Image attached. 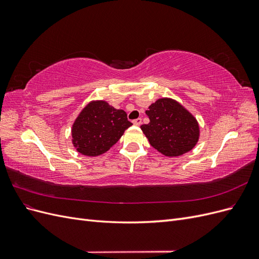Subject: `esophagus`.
<instances>
[{"label": "esophagus", "mask_w": 259, "mask_h": 259, "mask_svg": "<svg viewBox=\"0 0 259 259\" xmlns=\"http://www.w3.org/2000/svg\"><path fill=\"white\" fill-rule=\"evenodd\" d=\"M133 124L136 125V126H139V125L142 124V119H140V117H138V119L133 120Z\"/></svg>", "instance_id": "obj_1"}]
</instances>
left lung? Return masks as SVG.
Instances as JSON below:
<instances>
[{
    "label": "left lung",
    "mask_w": 259,
    "mask_h": 259,
    "mask_svg": "<svg viewBox=\"0 0 259 259\" xmlns=\"http://www.w3.org/2000/svg\"><path fill=\"white\" fill-rule=\"evenodd\" d=\"M149 122L140 126L150 145L166 156H178L197 145L200 127L197 119L176 100L160 98L146 111Z\"/></svg>",
    "instance_id": "left-lung-1"
}]
</instances>
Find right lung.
Masks as SVG:
<instances>
[{
    "label": "right lung",
    "instance_id": "1",
    "mask_svg": "<svg viewBox=\"0 0 259 259\" xmlns=\"http://www.w3.org/2000/svg\"><path fill=\"white\" fill-rule=\"evenodd\" d=\"M131 125L124 110L107 101L94 100L83 108L72 125V144L77 152L97 156L116 144Z\"/></svg>",
    "mask_w": 259,
    "mask_h": 259
}]
</instances>
